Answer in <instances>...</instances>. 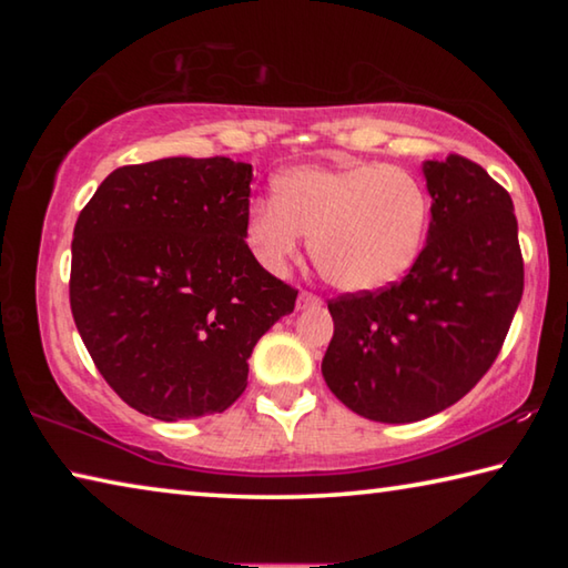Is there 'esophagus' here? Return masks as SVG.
<instances>
[{
    "instance_id": "obj_1",
    "label": "esophagus",
    "mask_w": 568,
    "mask_h": 568,
    "mask_svg": "<svg viewBox=\"0 0 568 568\" xmlns=\"http://www.w3.org/2000/svg\"><path fill=\"white\" fill-rule=\"evenodd\" d=\"M323 301L313 293H301L297 295V311H307V307H318Z\"/></svg>"
}]
</instances>
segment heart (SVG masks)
<instances>
[{"instance_id":"b5f03b06","label":"heart","mask_w":568,"mask_h":568,"mask_svg":"<svg viewBox=\"0 0 568 568\" xmlns=\"http://www.w3.org/2000/svg\"><path fill=\"white\" fill-rule=\"evenodd\" d=\"M430 200L408 170L355 162L301 165L273 182V203L245 215V243L265 271L283 273L311 237L321 275L345 293L381 291L418 261L428 233Z\"/></svg>"}]
</instances>
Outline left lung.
I'll return each mask as SVG.
<instances>
[{"label": "left lung", "mask_w": 568, "mask_h": 568, "mask_svg": "<svg viewBox=\"0 0 568 568\" xmlns=\"http://www.w3.org/2000/svg\"><path fill=\"white\" fill-rule=\"evenodd\" d=\"M426 247L400 283L328 303L323 378L343 406L413 423L454 406L501 351L524 293L511 195L460 155L423 162Z\"/></svg>", "instance_id": "1"}]
</instances>
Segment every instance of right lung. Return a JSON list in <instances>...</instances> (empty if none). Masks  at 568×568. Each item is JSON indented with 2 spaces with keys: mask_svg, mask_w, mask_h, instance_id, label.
I'll return each mask as SVG.
<instances>
[{
  "mask_svg": "<svg viewBox=\"0 0 568 568\" xmlns=\"http://www.w3.org/2000/svg\"><path fill=\"white\" fill-rule=\"evenodd\" d=\"M253 168L165 158L118 168L77 217L70 305L112 390L160 420L223 413L297 291L245 243Z\"/></svg>",
  "mask_w": 568,
  "mask_h": 568,
  "instance_id": "obj_1",
  "label": "right lung"
}]
</instances>
